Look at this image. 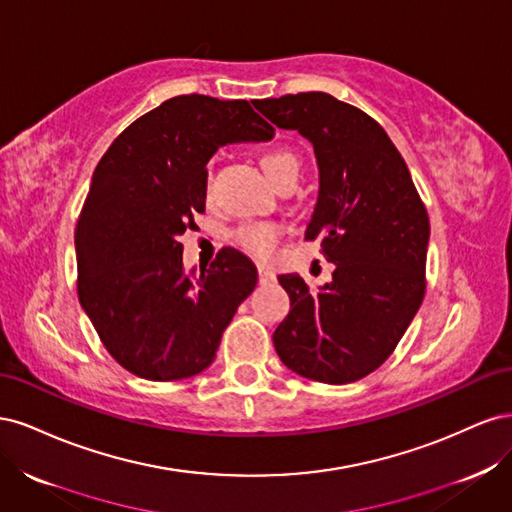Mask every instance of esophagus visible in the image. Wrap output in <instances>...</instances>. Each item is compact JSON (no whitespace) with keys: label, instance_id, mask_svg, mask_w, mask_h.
<instances>
[{"label":"esophagus","instance_id":"esophagus-1","mask_svg":"<svg viewBox=\"0 0 512 512\" xmlns=\"http://www.w3.org/2000/svg\"><path fill=\"white\" fill-rule=\"evenodd\" d=\"M258 280H260V284H271V282H275V273L267 267H258Z\"/></svg>","mask_w":512,"mask_h":512}]
</instances>
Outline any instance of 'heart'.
<instances>
[{
    "label": "heart",
    "mask_w": 512,
    "mask_h": 512,
    "mask_svg": "<svg viewBox=\"0 0 512 512\" xmlns=\"http://www.w3.org/2000/svg\"><path fill=\"white\" fill-rule=\"evenodd\" d=\"M260 166L265 170V175L273 183V179L282 173L288 166H297V160L290 151L284 149H271L260 156ZM209 185H205V192ZM280 226L267 224V222H256V224H245L235 232V241L247 254L256 258H267L275 250V243L280 239Z\"/></svg>",
    "instance_id": "1"
}]
</instances>
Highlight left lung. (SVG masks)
<instances>
[{"label":"left lung","instance_id":"left-lung-1","mask_svg":"<svg viewBox=\"0 0 512 512\" xmlns=\"http://www.w3.org/2000/svg\"><path fill=\"white\" fill-rule=\"evenodd\" d=\"M273 126L314 145L320 190L305 239L335 265L312 290L277 280L290 312L273 333L282 363L324 384L361 380L389 359L425 297L427 209L410 170L376 119L324 91L256 100Z\"/></svg>","mask_w":512,"mask_h":512}]
</instances>
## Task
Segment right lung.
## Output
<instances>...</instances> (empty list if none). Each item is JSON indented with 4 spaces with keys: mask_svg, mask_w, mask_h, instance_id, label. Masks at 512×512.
Wrapping results in <instances>:
<instances>
[{
    "mask_svg": "<svg viewBox=\"0 0 512 512\" xmlns=\"http://www.w3.org/2000/svg\"><path fill=\"white\" fill-rule=\"evenodd\" d=\"M273 134L247 100L177 96L130 123L98 162L74 232L76 288L104 348L130 374L170 382L213 363L258 271L222 247L209 269L185 275L179 237L205 211L218 147Z\"/></svg>",
    "mask_w": 512,
    "mask_h": 512,
    "instance_id": "obj_1",
    "label": "right lung"
}]
</instances>
